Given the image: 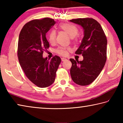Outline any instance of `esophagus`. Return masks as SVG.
I'll list each match as a JSON object with an SVG mask.
<instances>
[{
  "instance_id": "1",
  "label": "esophagus",
  "mask_w": 123,
  "mask_h": 123,
  "mask_svg": "<svg viewBox=\"0 0 123 123\" xmlns=\"http://www.w3.org/2000/svg\"><path fill=\"white\" fill-rule=\"evenodd\" d=\"M67 60V59H65V58H62L61 59V61H62V62H63V61H66Z\"/></svg>"
}]
</instances>
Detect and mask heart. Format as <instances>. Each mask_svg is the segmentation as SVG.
<instances>
[{
	"instance_id": "b5f03b06",
	"label": "heart",
	"mask_w": 123,
	"mask_h": 123,
	"mask_svg": "<svg viewBox=\"0 0 123 123\" xmlns=\"http://www.w3.org/2000/svg\"><path fill=\"white\" fill-rule=\"evenodd\" d=\"M60 29L66 32L71 38H74L78 34L79 30L75 25L70 24L63 23L59 25ZM56 38V31L54 30H51L48 34V40L50 43H54ZM70 50L69 48L59 47L56 49V53L62 56H66L68 55V51Z\"/></svg>"
}]
</instances>
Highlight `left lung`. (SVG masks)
Here are the masks:
<instances>
[{
  "label": "left lung",
  "mask_w": 123,
  "mask_h": 123,
  "mask_svg": "<svg viewBox=\"0 0 123 123\" xmlns=\"http://www.w3.org/2000/svg\"><path fill=\"white\" fill-rule=\"evenodd\" d=\"M81 26L84 37L76 54H82V61L70 59L71 78L80 86L91 84L103 70L106 61L107 39L101 26L93 18H78L69 20Z\"/></svg>",
  "instance_id": "8db88e82"
}]
</instances>
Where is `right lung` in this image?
Instances as JSON below:
<instances>
[{"label": "right lung", "instance_id": "add662e5", "mask_svg": "<svg viewBox=\"0 0 123 123\" xmlns=\"http://www.w3.org/2000/svg\"><path fill=\"white\" fill-rule=\"evenodd\" d=\"M55 23L49 18L31 20L23 27L18 38L20 65L27 78L41 88L53 84L61 62V58L56 55L50 61L43 57V50L49 48L46 34Z\"/></svg>", "mask_w": 123, "mask_h": 123}]
</instances>
